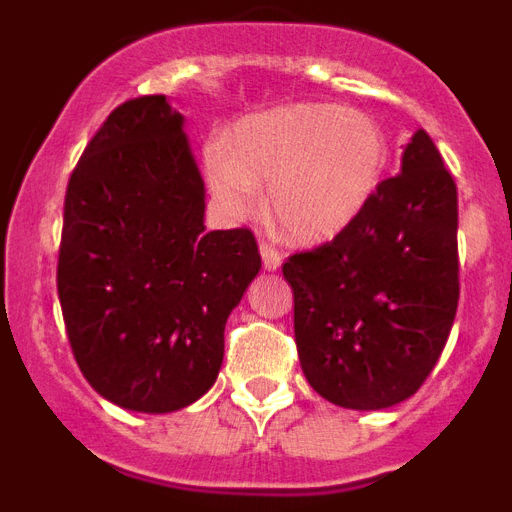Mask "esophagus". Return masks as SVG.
I'll return each mask as SVG.
<instances>
[{
	"label": "esophagus",
	"instance_id": "obj_1",
	"mask_svg": "<svg viewBox=\"0 0 512 512\" xmlns=\"http://www.w3.org/2000/svg\"><path fill=\"white\" fill-rule=\"evenodd\" d=\"M259 251H261V264H264L266 271H277L279 266H282V253H279L274 246H269V243L261 241Z\"/></svg>",
	"mask_w": 512,
	"mask_h": 512
}]
</instances>
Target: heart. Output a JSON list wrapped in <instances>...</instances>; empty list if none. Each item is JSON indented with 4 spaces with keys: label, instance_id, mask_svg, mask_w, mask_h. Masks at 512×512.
<instances>
[{
    "label": "heart",
    "instance_id": "1",
    "mask_svg": "<svg viewBox=\"0 0 512 512\" xmlns=\"http://www.w3.org/2000/svg\"><path fill=\"white\" fill-rule=\"evenodd\" d=\"M390 143L372 115L351 107L297 102L243 117L207 153L215 200L230 217L259 207L282 235L323 243L354 223L382 182Z\"/></svg>",
    "mask_w": 512,
    "mask_h": 512
}]
</instances>
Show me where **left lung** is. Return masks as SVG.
I'll list each match as a JSON object with an SVG mask.
<instances>
[{
  "label": "left lung",
  "mask_w": 512,
  "mask_h": 512,
  "mask_svg": "<svg viewBox=\"0 0 512 512\" xmlns=\"http://www.w3.org/2000/svg\"><path fill=\"white\" fill-rule=\"evenodd\" d=\"M456 184L425 130L354 223L284 261L302 372L320 397L382 410L420 390L459 305Z\"/></svg>",
  "instance_id": "1"
}]
</instances>
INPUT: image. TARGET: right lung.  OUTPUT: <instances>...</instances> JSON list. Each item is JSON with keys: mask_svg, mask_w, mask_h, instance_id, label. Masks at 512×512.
Listing matches in <instances>:
<instances>
[{"mask_svg": "<svg viewBox=\"0 0 512 512\" xmlns=\"http://www.w3.org/2000/svg\"><path fill=\"white\" fill-rule=\"evenodd\" d=\"M259 269L251 230H205V182L169 99L112 110L69 179L58 251L63 323L94 390L135 413L200 400Z\"/></svg>", "mask_w": 512, "mask_h": 512, "instance_id": "add662e5", "label": "right lung"}]
</instances>
